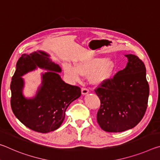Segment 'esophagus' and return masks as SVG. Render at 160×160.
<instances>
[{
  "mask_svg": "<svg viewBox=\"0 0 160 160\" xmlns=\"http://www.w3.org/2000/svg\"><path fill=\"white\" fill-rule=\"evenodd\" d=\"M81 91H82V94H88L89 92V90L87 88H85V87H83V88H82V89H81Z\"/></svg>",
  "mask_w": 160,
  "mask_h": 160,
  "instance_id": "esophagus-1",
  "label": "esophagus"
}]
</instances>
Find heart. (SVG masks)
<instances>
[{
    "label": "heart",
    "instance_id": "obj_1",
    "mask_svg": "<svg viewBox=\"0 0 160 160\" xmlns=\"http://www.w3.org/2000/svg\"><path fill=\"white\" fill-rule=\"evenodd\" d=\"M76 68L66 64L65 73L72 81H78L81 75H91V82L100 84L110 77L114 70V63L109 59L92 57L82 59L76 63Z\"/></svg>",
    "mask_w": 160,
    "mask_h": 160
}]
</instances>
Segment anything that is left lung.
<instances>
[{"mask_svg":"<svg viewBox=\"0 0 160 160\" xmlns=\"http://www.w3.org/2000/svg\"><path fill=\"white\" fill-rule=\"evenodd\" d=\"M126 56L128 63L125 68L94 90L101 102L97 123L107 132L132 128L142 120L148 107L150 88L145 64L137 56Z\"/></svg>","mask_w":160,"mask_h":160,"instance_id":"obj_1","label":"left lung"}]
</instances>
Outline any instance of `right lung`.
Here are the masks:
<instances>
[{"label":"right lung","instance_id":"add662e5","mask_svg":"<svg viewBox=\"0 0 160 160\" xmlns=\"http://www.w3.org/2000/svg\"><path fill=\"white\" fill-rule=\"evenodd\" d=\"M37 67L51 72L43 75L41 89L34 99H25L21 94V76ZM61 69L42 51L22 54L10 83L12 112L22 123L36 132L47 133L55 131L63 123L68 107L81 95L80 87L66 83L57 72Z\"/></svg>","mask_w":160,"mask_h":160}]
</instances>
